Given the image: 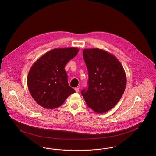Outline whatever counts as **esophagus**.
I'll use <instances>...</instances> for the list:
<instances>
[{
  "instance_id": "esophagus-1",
  "label": "esophagus",
  "mask_w": 156,
  "mask_h": 156,
  "mask_svg": "<svg viewBox=\"0 0 156 156\" xmlns=\"http://www.w3.org/2000/svg\"><path fill=\"white\" fill-rule=\"evenodd\" d=\"M75 91L76 93H78L79 92V88L78 87H76V88H75Z\"/></svg>"
}]
</instances>
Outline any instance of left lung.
<instances>
[{
	"label": "left lung",
	"mask_w": 156,
	"mask_h": 156,
	"mask_svg": "<svg viewBox=\"0 0 156 156\" xmlns=\"http://www.w3.org/2000/svg\"><path fill=\"white\" fill-rule=\"evenodd\" d=\"M88 87L81 92L87 105L102 114L112 109L122 98L126 84L125 70L117 58L98 48L84 49Z\"/></svg>",
	"instance_id": "8db88e82"
}]
</instances>
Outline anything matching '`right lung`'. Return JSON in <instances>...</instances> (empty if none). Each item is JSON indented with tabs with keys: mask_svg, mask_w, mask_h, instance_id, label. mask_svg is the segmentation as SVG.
<instances>
[{
	"mask_svg": "<svg viewBox=\"0 0 156 156\" xmlns=\"http://www.w3.org/2000/svg\"><path fill=\"white\" fill-rule=\"evenodd\" d=\"M78 51L77 48H56L44 54L33 63L27 83L31 96L39 105L54 109L75 93L68 83L64 68Z\"/></svg>",
	"mask_w": 156,
	"mask_h": 156,
	"instance_id": "obj_1",
	"label": "right lung"
}]
</instances>
